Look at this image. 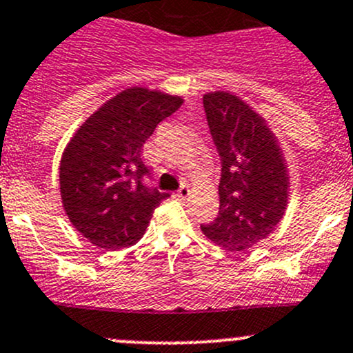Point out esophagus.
Masks as SVG:
<instances>
[{
    "label": "esophagus",
    "instance_id": "34e87169",
    "mask_svg": "<svg viewBox=\"0 0 353 353\" xmlns=\"http://www.w3.org/2000/svg\"><path fill=\"white\" fill-rule=\"evenodd\" d=\"M189 196V188L188 186H181L179 191H177V198L179 199H186Z\"/></svg>",
    "mask_w": 353,
    "mask_h": 353
}]
</instances>
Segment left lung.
Wrapping results in <instances>:
<instances>
[{"instance_id": "8db88e82", "label": "left lung", "mask_w": 353, "mask_h": 353, "mask_svg": "<svg viewBox=\"0 0 353 353\" xmlns=\"http://www.w3.org/2000/svg\"><path fill=\"white\" fill-rule=\"evenodd\" d=\"M206 121L221 161L220 211L203 233L225 250L243 252L283 220L289 177L283 152L265 120L226 91L203 96Z\"/></svg>"}]
</instances>
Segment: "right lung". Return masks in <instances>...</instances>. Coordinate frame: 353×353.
I'll use <instances>...</instances> for the list:
<instances>
[{
    "label": "right lung",
    "instance_id": "right-lung-1",
    "mask_svg": "<svg viewBox=\"0 0 353 353\" xmlns=\"http://www.w3.org/2000/svg\"><path fill=\"white\" fill-rule=\"evenodd\" d=\"M183 105L179 96L145 88L121 91L74 133L61 159L59 181L74 228L105 250L135 245L169 192L148 188L142 148L155 127Z\"/></svg>",
    "mask_w": 353,
    "mask_h": 353
}]
</instances>
